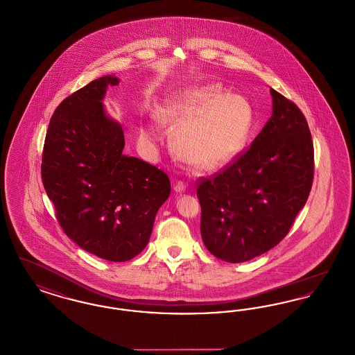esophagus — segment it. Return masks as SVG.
Masks as SVG:
<instances>
[{
  "mask_svg": "<svg viewBox=\"0 0 355 355\" xmlns=\"http://www.w3.org/2000/svg\"><path fill=\"white\" fill-rule=\"evenodd\" d=\"M173 189H175V192H178V193H182V192H184V191H185L184 182H182V180H179V182H176V184H175V187H173Z\"/></svg>",
  "mask_w": 355,
  "mask_h": 355,
  "instance_id": "esophagus-1",
  "label": "esophagus"
}]
</instances>
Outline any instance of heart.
Returning <instances> with one entry per match:
<instances>
[{"mask_svg":"<svg viewBox=\"0 0 355 355\" xmlns=\"http://www.w3.org/2000/svg\"><path fill=\"white\" fill-rule=\"evenodd\" d=\"M157 121L179 127L173 150L193 171L224 167L243 148L253 124V108L239 94L207 86L180 94L157 110Z\"/></svg>","mask_w":355,"mask_h":355,"instance_id":"b5f03b06","label":"heart"}]
</instances>
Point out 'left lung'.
I'll return each mask as SVG.
<instances>
[{"label": "left lung", "mask_w": 355, "mask_h": 355, "mask_svg": "<svg viewBox=\"0 0 355 355\" xmlns=\"http://www.w3.org/2000/svg\"><path fill=\"white\" fill-rule=\"evenodd\" d=\"M273 112L250 147L212 176L201 178L200 232L223 261L252 260L276 247L306 204L314 148L306 118L270 89Z\"/></svg>", "instance_id": "8db88e82"}]
</instances>
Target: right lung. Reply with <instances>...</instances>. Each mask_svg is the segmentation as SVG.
<instances>
[{
    "mask_svg": "<svg viewBox=\"0 0 355 355\" xmlns=\"http://www.w3.org/2000/svg\"><path fill=\"white\" fill-rule=\"evenodd\" d=\"M114 76L98 78L55 108L41 175L63 232L107 261H128L146 248L155 216L168 199L164 171L123 154L122 125L105 112Z\"/></svg>",
    "mask_w": 355,
    "mask_h": 355,
    "instance_id": "1",
    "label": "right lung"
}]
</instances>
